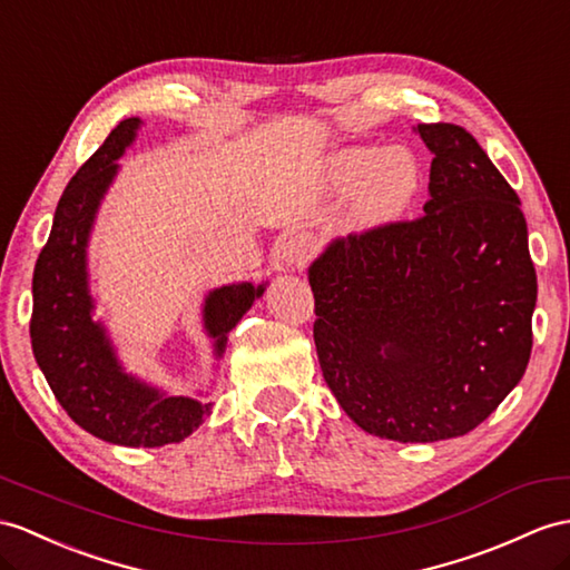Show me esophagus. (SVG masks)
<instances>
[{
    "label": "esophagus",
    "instance_id": "esophagus-1",
    "mask_svg": "<svg viewBox=\"0 0 570 570\" xmlns=\"http://www.w3.org/2000/svg\"><path fill=\"white\" fill-rule=\"evenodd\" d=\"M314 256V242L307 234H297V237H289L283 246V263L287 268H304Z\"/></svg>",
    "mask_w": 570,
    "mask_h": 570
}]
</instances>
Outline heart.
Returning <instances> with one entry per match:
<instances>
[{"label":"heart","instance_id":"b5f03b06","mask_svg":"<svg viewBox=\"0 0 570 570\" xmlns=\"http://www.w3.org/2000/svg\"><path fill=\"white\" fill-rule=\"evenodd\" d=\"M336 186L353 193L360 227H380L404 215L421 186V166L406 147H353L333 164Z\"/></svg>","mask_w":570,"mask_h":570}]
</instances>
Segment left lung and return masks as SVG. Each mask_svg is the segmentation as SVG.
Wrapping results in <instances>:
<instances>
[{"instance_id":"1","label":"left lung","mask_w":570,"mask_h":570,"mask_svg":"<svg viewBox=\"0 0 570 570\" xmlns=\"http://www.w3.org/2000/svg\"><path fill=\"white\" fill-rule=\"evenodd\" d=\"M423 217L333 239L309 266L318 365L341 409L396 442L466 435L532 353L537 273L518 193L460 125L421 122Z\"/></svg>"}]
</instances>
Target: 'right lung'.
I'll return each instance as SVG.
<instances>
[{
	"label": "right lung",
	"mask_w": 570,
	"mask_h": 570,
	"mask_svg": "<svg viewBox=\"0 0 570 570\" xmlns=\"http://www.w3.org/2000/svg\"><path fill=\"white\" fill-rule=\"evenodd\" d=\"M140 125V118L120 120L62 193L33 271L31 345L55 399L77 425L114 445L161 448L188 438L213 404L171 396L122 370L106 326L94 318L87 271L96 213ZM263 289L266 283H232L205 297L203 324L217 357Z\"/></svg>",
	"instance_id": "right-lung-1"
}]
</instances>
